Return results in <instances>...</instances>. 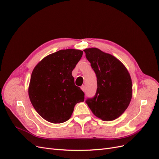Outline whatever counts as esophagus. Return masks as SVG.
I'll return each instance as SVG.
<instances>
[{"label": "esophagus", "instance_id": "34e87169", "mask_svg": "<svg viewBox=\"0 0 159 159\" xmlns=\"http://www.w3.org/2000/svg\"><path fill=\"white\" fill-rule=\"evenodd\" d=\"M81 90H82V91H84V92L85 90V85H82V86H81Z\"/></svg>", "mask_w": 159, "mask_h": 159}]
</instances>
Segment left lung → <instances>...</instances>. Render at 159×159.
<instances>
[{"label":"left lung","instance_id":"1","mask_svg":"<svg viewBox=\"0 0 159 159\" xmlns=\"http://www.w3.org/2000/svg\"><path fill=\"white\" fill-rule=\"evenodd\" d=\"M84 51L98 82L95 96L85 102L96 117L105 121H113L121 116L131 102V76L125 66L115 56L96 48Z\"/></svg>","mask_w":159,"mask_h":159}]
</instances>
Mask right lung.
Instances as JSON below:
<instances>
[{
	"instance_id": "1",
	"label": "right lung",
	"mask_w": 159,
	"mask_h": 159,
	"mask_svg": "<svg viewBox=\"0 0 159 159\" xmlns=\"http://www.w3.org/2000/svg\"><path fill=\"white\" fill-rule=\"evenodd\" d=\"M82 55L80 50H61L46 56L34 68L28 95L37 113L48 122L68 121L76 103L84 101V93L71 74Z\"/></svg>"
}]
</instances>
